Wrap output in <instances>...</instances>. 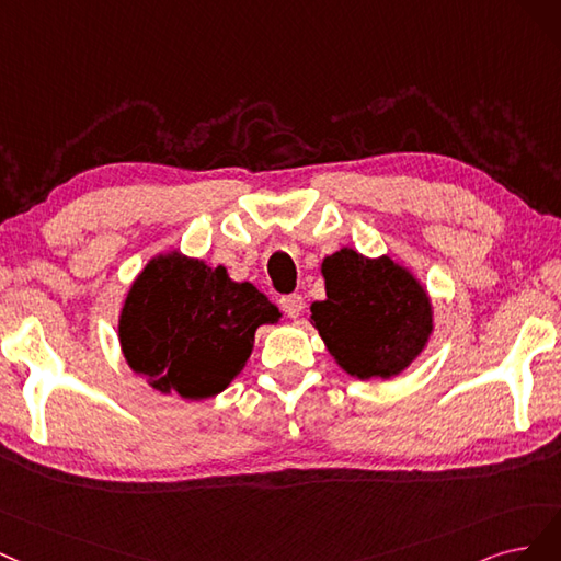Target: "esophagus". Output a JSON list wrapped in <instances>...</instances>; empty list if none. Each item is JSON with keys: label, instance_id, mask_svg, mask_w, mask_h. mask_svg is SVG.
I'll return each mask as SVG.
<instances>
[{"label": "esophagus", "instance_id": "obj_1", "mask_svg": "<svg viewBox=\"0 0 561 561\" xmlns=\"http://www.w3.org/2000/svg\"><path fill=\"white\" fill-rule=\"evenodd\" d=\"M279 307H282V312H284L288 319H296V317H300V312H302L305 300H302L300 294H288V296H284V298L279 300Z\"/></svg>", "mask_w": 561, "mask_h": 561}]
</instances>
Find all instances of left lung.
<instances>
[{"label": "left lung", "instance_id": "left-lung-1", "mask_svg": "<svg viewBox=\"0 0 561 561\" xmlns=\"http://www.w3.org/2000/svg\"><path fill=\"white\" fill-rule=\"evenodd\" d=\"M321 275L327 300L312 302V323L342 370L389 379L422 354L433 307L408 267L345 247L323 259Z\"/></svg>", "mask_w": 561, "mask_h": 561}]
</instances>
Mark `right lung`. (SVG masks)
<instances>
[{
    "label": "right lung",
    "instance_id": "1",
    "mask_svg": "<svg viewBox=\"0 0 561 561\" xmlns=\"http://www.w3.org/2000/svg\"><path fill=\"white\" fill-rule=\"evenodd\" d=\"M279 310L254 284L232 282L226 267L160 254L133 282L118 319L128 366L160 393L203 401L244 368L256 329Z\"/></svg>",
    "mask_w": 561,
    "mask_h": 561
}]
</instances>
